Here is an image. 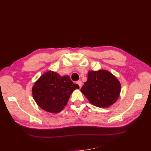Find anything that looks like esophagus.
<instances>
[{"mask_svg": "<svg viewBox=\"0 0 151 151\" xmlns=\"http://www.w3.org/2000/svg\"><path fill=\"white\" fill-rule=\"evenodd\" d=\"M76 84H77L79 86V88H81L82 87V81H78L76 82Z\"/></svg>", "mask_w": 151, "mask_h": 151, "instance_id": "esophagus-1", "label": "esophagus"}]
</instances>
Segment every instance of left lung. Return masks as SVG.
Segmentation results:
<instances>
[{
	"instance_id": "obj_1",
	"label": "left lung",
	"mask_w": 151,
	"mask_h": 151,
	"mask_svg": "<svg viewBox=\"0 0 151 151\" xmlns=\"http://www.w3.org/2000/svg\"><path fill=\"white\" fill-rule=\"evenodd\" d=\"M81 91L91 103L99 108H106L115 103L119 97L121 84L106 70H91Z\"/></svg>"
}]
</instances>
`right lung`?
Here are the masks:
<instances>
[{"label":"right lung","instance_id":"1","mask_svg":"<svg viewBox=\"0 0 151 151\" xmlns=\"http://www.w3.org/2000/svg\"><path fill=\"white\" fill-rule=\"evenodd\" d=\"M78 88L79 86L74 84L68 75L61 76L50 70L35 82L32 91L34 99L41 108L57 114L64 108L73 91Z\"/></svg>","mask_w":151,"mask_h":151}]
</instances>
